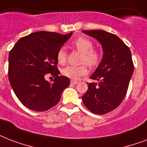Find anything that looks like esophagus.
Returning <instances> with one entry per match:
<instances>
[{
    "instance_id": "obj_1",
    "label": "esophagus",
    "mask_w": 147,
    "mask_h": 147,
    "mask_svg": "<svg viewBox=\"0 0 147 147\" xmlns=\"http://www.w3.org/2000/svg\"><path fill=\"white\" fill-rule=\"evenodd\" d=\"M71 83L73 84V85H76V84L78 83V82L76 81V80H71Z\"/></svg>"
}]
</instances>
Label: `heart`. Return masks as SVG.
<instances>
[{"label": "heart", "instance_id": "b5f03b06", "mask_svg": "<svg viewBox=\"0 0 147 147\" xmlns=\"http://www.w3.org/2000/svg\"><path fill=\"white\" fill-rule=\"evenodd\" d=\"M73 45L82 55L81 57L82 63H86L91 67H95L99 63L100 54L96 49H92L93 43L91 40L84 37H79L74 41ZM56 58L59 65L65 64L67 60V55L65 49H59ZM87 73H88V68L86 64L79 66L69 65L61 70V74L64 76L71 79L79 78L81 76H85Z\"/></svg>", "mask_w": 147, "mask_h": 147}]
</instances>
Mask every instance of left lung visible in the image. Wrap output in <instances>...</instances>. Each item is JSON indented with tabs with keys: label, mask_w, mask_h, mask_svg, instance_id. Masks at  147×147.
Wrapping results in <instances>:
<instances>
[{
	"label": "left lung",
	"mask_w": 147,
	"mask_h": 147,
	"mask_svg": "<svg viewBox=\"0 0 147 147\" xmlns=\"http://www.w3.org/2000/svg\"><path fill=\"white\" fill-rule=\"evenodd\" d=\"M82 32L98 40L103 55L90 77L97 82H87L88 90L82 98L88 110L104 115L117 108L126 96L134 69L131 51L113 34L100 30Z\"/></svg>",
	"instance_id": "8db88e82"
}]
</instances>
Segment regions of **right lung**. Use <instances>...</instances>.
Returning a JSON list of instances; mask_svg holds the SVG:
<instances>
[{
  "label": "right lung",
  "instance_id": "obj_1",
  "mask_svg": "<svg viewBox=\"0 0 147 147\" xmlns=\"http://www.w3.org/2000/svg\"><path fill=\"white\" fill-rule=\"evenodd\" d=\"M38 31L19 39L9 53L8 78L20 102L37 112L46 111L58 103L65 88L70 85L68 77L60 76L57 53L71 36ZM55 77L53 82L45 76Z\"/></svg>",
  "mask_w": 147,
  "mask_h": 147
}]
</instances>
